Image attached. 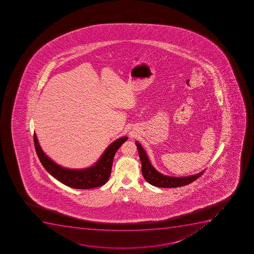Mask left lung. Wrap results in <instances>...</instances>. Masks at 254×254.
<instances>
[{
    "mask_svg": "<svg viewBox=\"0 0 254 254\" xmlns=\"http://www.w3.org/2000/svg\"><path fill=\"white\" fill-rule=\"evenodd\" d=\"M136 145L138 149L139 156L141 162V172L143 177L152 186L161 188H176L180 186H187L193 181H195L196 179L200 177L203 173V171H202L195 175L184 177L165 176L154 168L141 144L136 141Z\"/></svg>",
    "mask_w": 254,
    "mask_h": 254,
    "instance_id": "8db88e82",
    "label": "left lung"
}]
</instances>
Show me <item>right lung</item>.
Segmentation results:
<instances>
[{"mask_svg":"<svg viewBox=\"0 0 254 254\" xmlns=\"http://www.w3.org/2000/svg\"><path fill=\"white\" fill-rule=\"evenodd\" d=\"M127 139V136H123L113 141L93 166L85 169H68L60 166L46 156L40 147L36 134H34L35 151L46 171L64 185L78 190L95 188L108 182L116 152Z\"/></svg>","mask_w":254,"mask_h":254,"instance_id":"1","label":"right lung"}]
</instances>
